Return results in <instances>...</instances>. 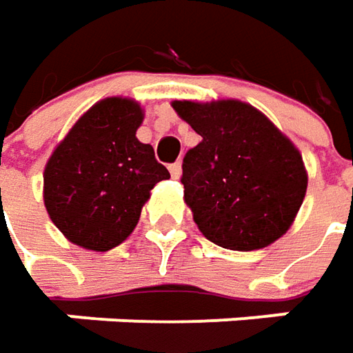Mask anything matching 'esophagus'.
Masks as SVG:
<instances>
[{"label":"esophagus","instance_id":"1","mask_svg":"<svg viewBox=\"0 0 353 353\" xmlns=\"http://www.w3.org/2000/svg\"><path fill=\"white\" fill-rule=\"evenodd\" d=\"M170 174H172V177H174V179H179V177H181V164H179V162H176V164L170 165Z\"/></svg>","mask_w":353,"mask_h":353}]
</instances>
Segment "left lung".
Here are the masks:
<instances>
[{
  "mask_svg": "<svg viewBox=\"0 0 353 353\" xmlns=\"http://www.w3.org/2000/svg\"><path fill=\"white\" fill-rule=\"evenodd\" d=\"M201 142L183 158V201L203 236L252 252L291 228L307 193L299 148L254 105L240 99L172 101Z\"/></svg>",
  "mask_w": 353,
  "mask_h": 353,
  "instance_id": "1",
  "label": "left lung"
}]
</instances>
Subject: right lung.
I'll return each mask as SVG.
<instances>
[{"mask_svg": "<svg viewBox=\"0 0 353 353\" xmlns=\"http://www.w3.org/2000/svg\"><path fill=\"white\" fill-rule=\"evenodd\" d=\"M142 121L137 99L105 97L79 117L44 165L46 213L79 248L107 252L125 242L154 185L170 177L152 146L137 139Z\"/></svg>", "mask_w": 353, "mask_h": 353, "instance_id": "1", "label": "right lung"}]
</instances>
